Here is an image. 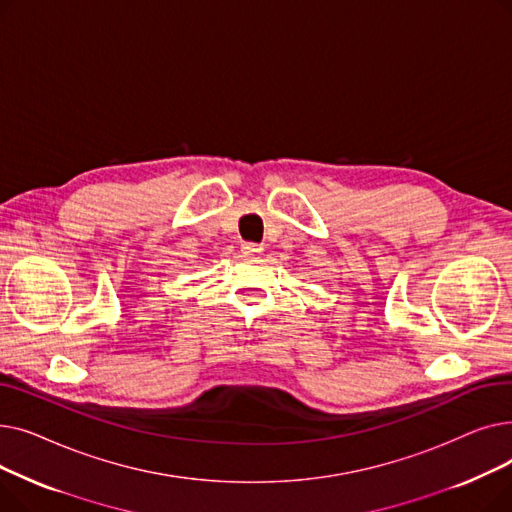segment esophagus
<instances>
[{
	"label": "esophagus",
	"instance_id": "obj_1",
	"mask_svg": "<svg viewBox=\"0 0 512 512\" xmlns=\"http://www.w3.org/2000/svg\"><path fill=\"white\" fill-rule=\"evenodd\" d=\"M242 249V255H257L263 251L261 245H255V242H245V245L240 247Z\"/></svg>",
	"mask_w": 512,
	"mask_h": 512
}]
</instances>
